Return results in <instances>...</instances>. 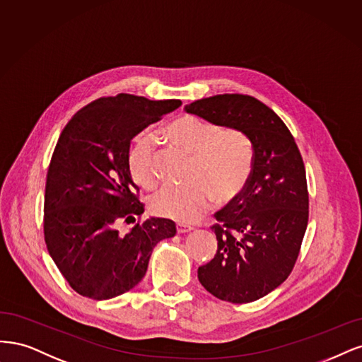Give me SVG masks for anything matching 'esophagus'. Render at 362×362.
<instances>
[{
  "mask_svg": "<svg viewBox=\"0 0 362 362\" xmlns=\"http://www.w3.org/2000/svg\"><path fill=\"white\" fill-rule=\"evenodd\" d=\"M177 233L179 235H185V233H189L192 230L191 226H185V224H177Z\"/></svg>",
  "mask_w": 362,
  "mask_h": 362,
  "instance_id": "obj_1",
  "label": "esophagus"
}]
</instances>
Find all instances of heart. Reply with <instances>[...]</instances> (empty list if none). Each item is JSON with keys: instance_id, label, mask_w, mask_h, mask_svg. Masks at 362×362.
Masks as SVG:
<instances>
[{"instance_id": "obj_1", "label": "heart", "mask_w": 362, "mask_h": 362, "mask_svg": "<svg viewBox=\"0 0 362 362\" xmlns=\"http://www.w3.org/2000/svg\"><path fill=\"white\" fill-rule=\"evenodd\" d=\"M162 135L174 147L192 156L183 188H164L150 197L148 206L158 216L179 223H194L212 202L230 203L247 186L252 170L250 139L238 129L219 126L194 115L170 122ZM127 168L135 183L153 188L158 183L155 146L150 138H139L131 148Z\"/></svg>"}]
</instances>
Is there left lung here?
<instances>
[{
    "label": "left lung",
    "mask_w": 362,
    "mask_h": 362,
    "mask_svg": "<svg viewBox=\"0 0 362 362\" xmlns=\"http://www.w3.org/2000/svg\"><path fill=\"white\" fill-rule=\"evenodd\" d=\"M185 111L247 135L252 170L242 194L215 214L218 250L198 267L202 286L221 300L248 304L281 286L298 260L308 224L300 151L284 122L248 95H216Z\"/></svg>",
    "instance_id": "1"
}]
</instances>
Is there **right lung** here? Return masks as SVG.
I'll return each instance as SVG.
<instances>
[{"label":"right lung","mask_w":362,"mask_h":362,"mask_svg":"<svg viewBox=\"0 0 362 362\" xmlns=\"http://www.w3.org/2000/svg\"><path fill=\"white\" fill-rule=\"evenodd\" d=\"M182 102L120 93L79 110L58 138L46 174L43 231L49 255L76 293L103 300L134 288L156 243L176 224L150 218L123 235L144 204L127 168L131 139Z\"/></svg>","instance_id":"right-lung-1"}]
</instances>
